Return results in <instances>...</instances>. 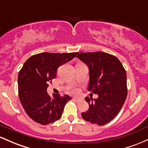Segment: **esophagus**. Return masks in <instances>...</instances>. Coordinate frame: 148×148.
I'll return each instance as SVG.
<instances>
[{
  "label": "esophagus",
  "mask_w": 148,
  "mask_h": 148,
  "mask_svg": "<svg viewBox=\"0 0 148 148\" xmlns=\"http://www.w3.org/2000/svg\"><path fill=\"white\" fill-rule=\"evenodd\" d=\"M73 99L75 100V101H77V102H79L80 101H81V98H79V97H74V98H73Z\"/></svg>",
  "instance_id": "obj_1"
}]
</instances>
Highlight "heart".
<instances>
[{
	"mask_svg": "<svg viewBox=\"0 0 148 148\" xmlns=\"http://www.w3.org/2000/svg\"><path fill=\"white\" fill-rule=\"evenodd\" d=\"M78 92V90L76 89V88H74V89L72 90V92H73V93H76V92Z\"/></svg>",
	"mask_w": 148,
	"mask_h": 148,
	"instance_id": "heart-1",
	"label": "heart"
}]
</instances>
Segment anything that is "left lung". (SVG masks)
<instances>
[{
  "instance_id": "left-lung-1",
  "label": "left lung",
  "mask_w": 148,
  "mask_h": 148,
  "mask_svg": "<svg viewBox=\"0 0 148 148\" xmlns=\"http://www.w3.org/2000/svg\"><path fill=\"white\" fill-rule=\"evenodd\" d=\"M76 57L89 69L88 91L98 95L97 99L85 98L89 109L81 116L92 124L106 125L118 115L126 99V71L116 57L107 53H80Z\"/></svg>"
}]
</instances>
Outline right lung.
I'll return each mask as SVG.
<instances>
[{
	"instance_id": "obj_1",
	"label": "right lung",
	"mask_w": 148,
	"mask_h": 148,
	"mask_svg": "<svg viewBox=\"0 0 148 148\" xmlns=\"http://www.w3.org/2000/svg\"><path fill=\"white\" fill-rule=\"evenodd\" d=\"M77 53L45 52L25 61L18 75V97L25 113L35 122L46 125L61 118L66 103L72 98L67 95L50 97L47 89L56 76L58 68Z\"/></svg>"
}]
</instances>
